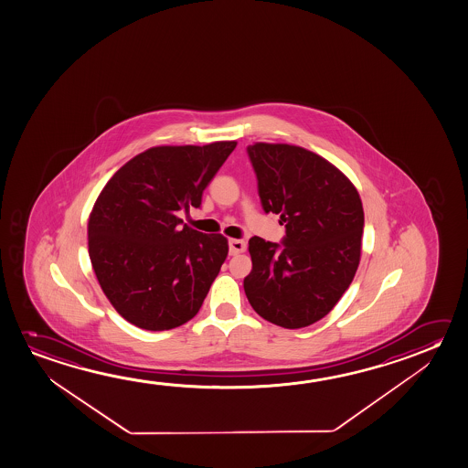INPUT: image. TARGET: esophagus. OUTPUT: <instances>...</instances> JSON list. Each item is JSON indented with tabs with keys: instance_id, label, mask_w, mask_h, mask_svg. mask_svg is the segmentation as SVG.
Returning <instances> with one entry per match:
<instances>
[{
	"instance_id": "1",
	"label": "esophagus",
	"mask_w": 468,
	"mask_h": 468,
	"mask_svg": "<svg viewBox=\"0 0 468 468\" xmlns=\"http://www.w3.org/2000/svg\"><path fill=\"white\" fill-rule=\"evenodd\" d=\"M245 250V242L240 239H230L229 240V253L230 255H238Z\"/></svg>"
}]
</instances>
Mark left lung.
Wrapping results in <instances>:
<instances>
[{
  "label": "left lung",
  "mask_w": 468,
  "mask_h": 468,
  "mask_svg": "<svg viewBox=\"0 0 468 468\" xmlns=\"http://www.w3.org/2000/svg\"><path fill=\"white\" fill-rule=\"evenodd\" d=\"M265 213L280 215L282 244L253 236L245 296L260 317L303 328L324 319L356 275L364 228L355 186L319 154L291 144L247 148Z\"/></svg>",
  "instance_id": "left-lung-1"
}]
</instances>
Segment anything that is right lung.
<instances>
[{
  "label": "right lung",
  "mask_w": 468,
  "mask_h": 468,
  "mask_svg": "<svg viewBox=\"0 0 468 468\" xmlns=\"http://www.w3.org/2000/svg\"><path fill=\"white\" fill-rule=\"evenodd\" d=\"M236 142L157 146L120 167L88 223L97 282L123 319L151 330L184 325L200 311L228 257V239L182 226Z\"/></svg>",
  "instance_id": "right-lung-1"
}]
</instances>
